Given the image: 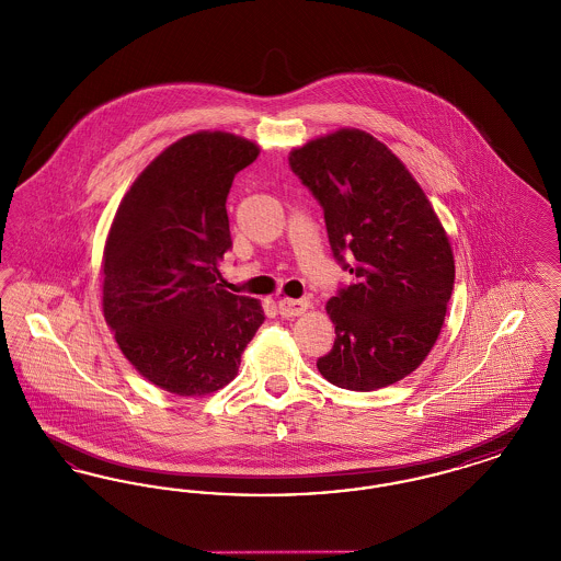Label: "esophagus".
Listing matches in <instances>:
<instances>
[{"label": "esophagus", "instance_id": "obj_1", "mask_svg": "<svg viewBox=\"0 0 561 561\" xmlns=\"http://www.w3.org/2000/svg\"><path fill=\"white\" fill-rule=\"evenodd\" d=\"M309 300H293V298H282L279 300V316L284 318H298L309 309Z\"/></svg>", "mask_w": 561, "mask_h": 561}]
</instances>
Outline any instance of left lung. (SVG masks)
<instances>
[{
	"label": "left lung",
	"mask_w": 561,
	"mask_h": 561,
	"mask_svg": "<svg viewBox=\"0 0 561 561\" xmlns=\"http://www.w3.org/2000/svg\"><path fill=\"white\" fill-rule=\"evenodd\" d=\"M288 161L320 199L336 261L355 275L325 305L336 339L318 370L348 391L389 387L425 362L442 332L454 288L448 233L403 161L373 134H323Z\"/></svg>",
	"instance_id": "8db88e82"
}]
</instances>
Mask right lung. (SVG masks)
<instances>
[{
	"instance_id": "obj_1",
	"label": "right lung",
	"mask_w": 561,
	"mask_h": 561,
	"mask_svg": "<svg viewBox=\"0 0 561 561\" xmlns=\"http://www.w3.org/2000/svg\"><path fill=\"white\" fill-rule=\"evenodd\" d=\"M243 136L199 130L165 147L124 195L103 252V311L136 373L168 393L229 385L265 321L261 300L227 293V195L259 158Z\"/></svg>"
}]
</instances>
